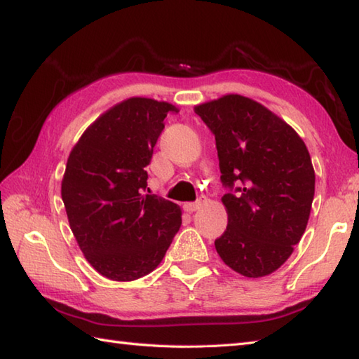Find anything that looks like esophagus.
<instances>
[{
    "label": "esophagus",
    "instance_id": "1",
    "mask_svg": "<svg viewBox=\"0 0 359 359\" xmlns=\"http://www.w3.org/2000/svg\"><path fill=\"white\" fill-rule=\"evenodd\" d=\"M201 207H202V199L196 201V202H187V203L184 205L185 211H188V212H194V211L199 210Z\"/></svg>",
    "mask_w": 359,
    "mask_h": 359
}]
</instances>
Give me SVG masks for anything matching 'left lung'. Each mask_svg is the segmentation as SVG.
I'll use <instances>...</instances> for the list:
<instances>
[{
  "label": "left lung",
  "mask_w": 359,
  "mask_h": 359,
  "mask_svg": "<svg viewBox=\"0 0 359 359\" xmlns=\"http://www.w3.org/2000/svg\"><path fill=\"white\" fill-rule=\"evenodd\" d=\"M215 134L228 225L215 245L247 278L284 264L301 241L315 196L306 143L292 126L251 98L230 94L194 108Z\"/></svg>",
  "instance_id": "1"
}]
</instances>
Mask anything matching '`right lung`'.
Returning a JSON list of instances; mask_svg holds the SVG:
<instances>
[{"mask_svg":"<svg viewBox=\"0 0 359 359\" xmlns=\"http://www.w3.org/2000/svg\"><path fill=\"white\" fill-rule=\"evenodd\" d=\"M175 106L133 97L90 125L71 151L62 199L88 262L112 280H134L162 262L182 225L177 205L143 194L157 139Z\"/></svg>","mask_w":359,"mask_h":359,"instance_id":"right-lung-1","label":"right lung"}]
</instances>
